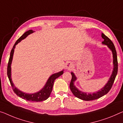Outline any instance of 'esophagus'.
Masks as SVG:
<instances>
[{"mask_svg": "<svg viewBox=\"0 0 123 123\" xmlns=\"http://www.w3.org/2000/svg\"><path fill=\"white\" fill-rule=\"evenodd\" d=\"M73 67H74V65L73 63H71V62H68L67 64H66V68L68 70L72 69Z\"/></svg>", "mask_w": 123, "mask_h": 123, "instance_id": "34e87169", "label": "esophagus"}]
</instances>
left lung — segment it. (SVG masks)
Wrapping results in <instances>:
<instances>
[{
    "label": "left lung",
    "instance_id": "1",
    "mask_svg": "<svg viewBox=\"0 0 123 123\" xmlns=\"http://www.w3.org/2000/svg\"><path fill=\"white\" fill-rule=\"evenodd\" d=\"M101 36L104 39V41L102 42L103 44L107 45L109 47V48L112 51L113 56V64H114L113 71L108 82H107V84L105 85V87L103 88H102L101 90L99 91L92 94H87V93L81 92L77 89L76 87L74 85V81L76 80V77L73 72L71 73V75H72V78H71L70 84V88L71 92H72V93L75 97L82 100H84V101H92V100L96 99L99 98L100 97H102L104 95L106 94L110 91L111 88H112L113 83L114 82L115 79H116V77L117 76V73H118V59H117V52L114 45L112 42V41L108 37H107L105 34L102 33Z\"/></svg>",
    "mask_w": 123,
    "mask_h": 123
}]
</instances>
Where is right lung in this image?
<instances>
[{"mask_svg": "<svg viewBox=\"0 0 123 123\" xmlns=\"http://www.w3.org/2000/svg\"><path fill=\"white\" fill-rule=\"evenodd\" d=\"M33 32L34 31H32V30H29V31H26L25 33H24L23 35H22L16 41V42H15V43L14 46H13L12 49L11 50L10 58H9L8 64H7V76H8L9 80L10 81L11 86L12 87V90L14 91V92L18 96V97L31 102V101L41 102V101H45V100H46L49 97L50 94L51 93V92H52V88L54 85V81H55V80L56 78H58V77L61 76V75L63 74V71H60L59 73L54 74L51 75V76L49 77V78L48 79V80L47 81L46 84L45 85L44 87H43L42 89L40 91L36 92V93H32V94H27V93H24V92L20 91L19 90H18L16 87H15V86L14 85V84H13V83L12 82V81H11V62H12L15 47L16 45L18 44V43H19L22 39H24V38H25L28 35L32 33H33Z\"/></svg>", "mask_w": 123, "mask_h": 123, "instance_id": "1", "label": "right lung"}]
</instances>
